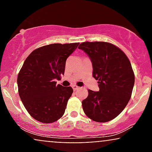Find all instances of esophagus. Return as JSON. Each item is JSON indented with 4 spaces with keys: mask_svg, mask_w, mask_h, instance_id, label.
Segmentation results:
<instances>
[{
    "mask_svg": "<svg viewBox=\"0 0 152 152\" xmlns=\"http://www.w3.org/2000/svg\"><path fill=\"white\" fill-rule=\"evenodd\" d=\"M72 87H73V89H74V91H76V90H78V88H80V87L76 86V85H74Z\"/></svg>",
    "mask_w": 152,
    "mask_h": 152,
    "instance_id": "esophagus-1",
    "label": "esophagus"
}]
</instances>
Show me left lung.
Returning a JSON list of instances; mask_svg holds the SVG:
<instances>
[{
	"label": "left lung",
	"mask_w": 152,
	"mask_h": 152,
	"mask_svg": "<svg viewBox=\"0 0 152 152\" xmlns=\"http://www.w3.org/2000/svg\"><path fill=\"white\" fill-rule=\"evenodd\" d=\"M78 48L91 58L99 87V91L88 90V97L82 101L83 111L94 121H111L121 114L132 96L135 76L130 61L108 42H83Z\"/></svg>",
	"instance_id": "obj_1"
}]
</instances>
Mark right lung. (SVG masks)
I'll return each mask as SVG.
<instances>
[{
    "mask_svg": "<svg viewBox=\"0 0 152 152\" xmlns=\"http://www.w3.org/2000/svg\"><path fill=\"white\" fill-rule=\"evenodd\" d=\"M78 43H53L30 53L19 71V96L29 114L44 124L56 121L64 115L73 93L71 86L56 85L64 74L68 57Z\"/></svg>",
    "mask_w": 152,
    "mask_h": 152,
    "instance_id": "add662e5",
    "label": "right lung"
}]
</instances>
